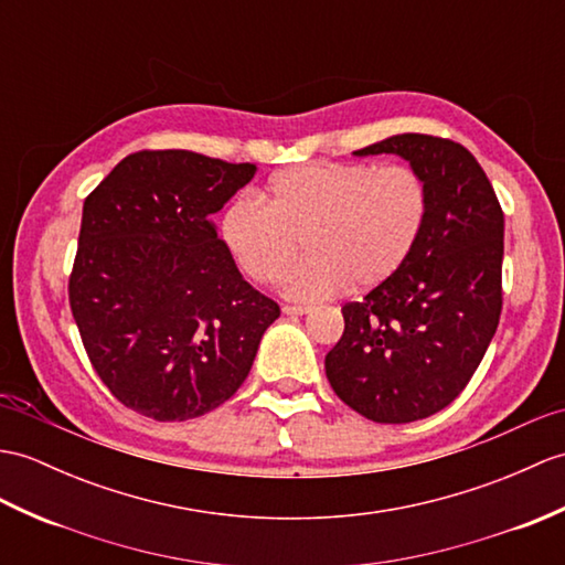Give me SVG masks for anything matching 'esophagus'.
<instances>
[{
  "label": "esophagus",
  "instance_id": "1",
  "mask_svg": "<svg viewBox=\"0 0 565 565\" xmlns=\"http://www.w3.org/2000/svg\"><path fill=\"white\" fill-rule=\"evenodd\" d=\"M281 312L284 315H306V312H310V308L308 306H284Z\"/></svg>",
  "mask_w": 565,
  "mask_h": 565
}]
</instances>
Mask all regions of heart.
Returning a JSON list of instances; mask_svg holds the SVG:
<instances>
[{
	"mask_svg": "<svg viewBox=\"0 0 565 565\" xmlns=\"http://www.w3.org/2000/svg\"><path fill=\"white\" fill-rule=\"evenodd\" d=\"M262 201L235 200L221 238L257 284L281 281L303 241L310 257L284 286L300 300L385 284L412 257L428 216V185L412 166H294L267 180Z\"/></svg>",
	"mask_w": 565,
	"mask_h": 565,
	"instance_id": "obj_1",
	"label": "heart"
}]
</instances>
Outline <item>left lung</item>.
I'll list each match as a JSON object with an SVG mask.
<instances>
[{"instance_id": "left-lung-1", "label": "left lung", "mask_w": 565, "mask_h": 565, "mask_svg": "<svg viewBox=\"0 0 565 565\" xmlns=\"http://www.w3.org/2000/svg\"><path fill=\"white\" fill-rule=\"evenodd\" d=\"M356 156L397 153L424 175L428 216L406 265L342 308L324 356L337 397L375 424L445 409L479 369L501 320L503 209L462 143L395 135Z\"/></svg>"}]
</instances>
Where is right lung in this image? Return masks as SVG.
<instances>
[{"mask_svg":"<svg viewBox=\"0 0 565 565\" xmlns=\"http://www.w3.org/2000/svg\"><path fill=\"white\" fill-rule=\"evenodd\" d=\"M255 173L194 151H137L86 196L72 315L105 387L141 416L188 422L231 399L279 318L212 221Z\"/></svg>","mask_w":565,"mask_h":565,"instance_id":"right-lung-1","label":"right lung"}]
</instances>
